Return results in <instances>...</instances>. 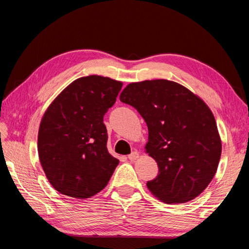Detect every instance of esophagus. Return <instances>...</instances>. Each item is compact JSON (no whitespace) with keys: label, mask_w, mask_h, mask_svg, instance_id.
Returning <instances> with one entry per match:
<instances>
[{"label":"esophagus","mask_w":249,"mask_h":249,"mask_svg":"<svg viewBox=\"0 0 249 249\" xmlns=\"http://www.w3.org/2000/svg\"><path fill=\"white\" fill-rule=\"evenodd\" d=\"M138 158H139V153L138 152H133L130 155H128V160H131V161L138 160Z\"/></svg>","instance_id":"obj_1"}]
</instances>
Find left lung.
Masks as SVG:
<instances>
[{"label": "left lung", "instance_id": "8db88e82", "mask_svg": "<svg viewBox=\"0 0 249 249\" xmlns=\"http://www.w3.org/2000/svg\"><path fill=\"white\" fill-rule=\"evenodd\" d=\"M137 109L149 129L145 153L158 176L146 183L168 204L194 200L212 181L221 155V139L203 99L178 82L155 79L131 82L120 95Z\"/></svg>", "mask_w": 249, "mask_h": 249}]
</instances>
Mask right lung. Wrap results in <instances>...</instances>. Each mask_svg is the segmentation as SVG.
<instances>
[{
    "instance_id": "obj_1",
    "label": "right lung",
    "mask_w": 249,
    "mask_h": 249,
    "mask_svg": "<svg viewBox=\"0 0 249 249\" xmlns=\"http://www.w3.org/2000/svg\"><path fill=\"white\" fill-rule=\"evenodd\" d=\"M122 86L97 75L78 78L45 111L37 150L47 178L59 193L87 199L107 186L119 160L108 152L104 115Z\"/></svg>"
}]
</instances>
